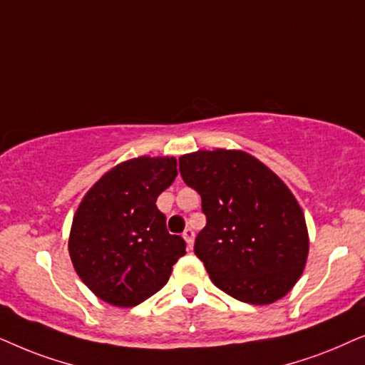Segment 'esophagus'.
<instances>
[{
  "label": "esophagus",
  "mask_w": 365,
  "mask_h": 365,
  "mask_svg": "<svg viewBox=\"0 0 365 365\" xmlns=\"http://www.w3.org/2000/svg\"><path fill=\"white\" fill-rule=\"evenodd\" d=\"M183 239H185L188 247H192L193 245V239H195V232H193L192 228H187V230L183 232Z\"/></svg>",
  "instance_id": "esophagus-1"
}]
</instances>
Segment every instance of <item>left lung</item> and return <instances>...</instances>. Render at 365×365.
<instances>
[{
    "label": "left lung",
    "instance_id": "8db88e82",
    "mask_svg": "<svg viewBox=\"0 0 365 365\" xmlns=\"http://www.w3.org/2000/svg\"><path fill=\"white\" fill-rule=\"evenodd\" d=\"M178 162L183 182L202 197L207 225L193 250L213 284L254 305L290 292L307 262L309 233L287 185L240 150H198Z\"/></svg>",
    "mask_w": 365,
    "mask_h": 365
}]
</instances>
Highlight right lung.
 <instances>
[{
    "label": "right lung",
    "instance_id": "1",
    "mask_svg": "<svg viewBox=\"0 0 365 365\" xmlns=\"http://www.w3.org/2000/svg\"><path fill=\"white\" fill-rule=\"evenodd\" d=\"M173 157H138L106 172L73 217L68 250L78 277L96 297L135 307L167 284L185 255L170 235L157 198L177 177Z\"/></svg>",
    "mask_w": 365,
    "mask_h": 365
}]
</instances>
